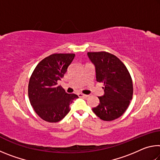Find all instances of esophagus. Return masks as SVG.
Here are the masks:
<instances>
[{
  "mask_svg": "<svg viewBox=\"0 0 160 160\" xmlns=\"http://www.w3.org/2000/svg\"><path fill=\"white\" fill-rule=\"evenodd\" d=\"M78 96L84 97V98H88V97H89V95H87V94H78Z\"/></svg>",
  "mask_w": 160,
  "mask_h": 160,
  "instance_id": "esophagus-1",
  "label": "esophagus"
}]
</instances>
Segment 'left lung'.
<instances>
[{
  "mask_svg": "<svg viewBox=\"0 0 160 160\" xmlns=\"http://www.w3.org/2000/svg\"><path fill=\"white\" fill-rule=\"evenodd\" d=\"M94 64L96 79L104 84V94L98 97L99 104L93 112L103 121H111L122 116L131 102L133 94L130 72L120 59L107 51L88 52Z\"/></svg>",
  "mask_w": 160,
  "mask_h": 160,
  "instance_id": "1",
  "label": "left lung"
}]
</instances>
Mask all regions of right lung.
Here are the masks:
<instances>
[{
  "mask_svg": "<svg viewBox=\"0 0 160 160\" xmlns=\"http://www.w3.org/2000/svg\"><path fill=\"white\" fill-rule=\"evenodd\" d=\"M75 53H53L43 59L29 78L28 96L32 107L40 118L50 123L58 122L70 111V104L78 97L68 94L58 85L63 78Z\"/></svg>",
  "mask_w": 160,
  "mask_h": 160,
  "instance_id": "add662e5",
  "label": "right lung"
}]
</instances>
